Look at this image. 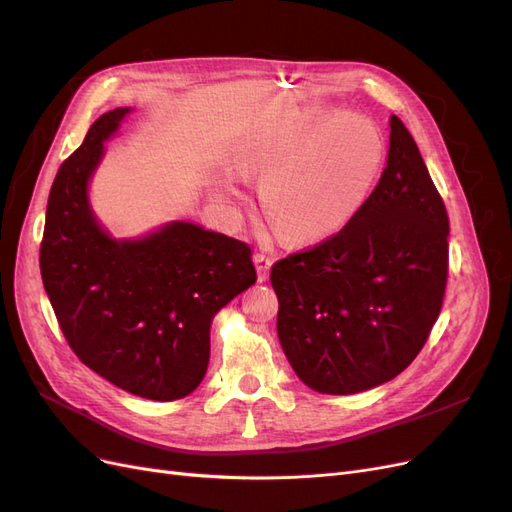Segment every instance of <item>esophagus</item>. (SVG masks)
Segmentation results:
<instances>
[{"mask_svg": "<svg viewBox=\"0 0 512 512\" xmlns=\"http://www.w3.org/2000/svg\"><path fill=\"white\" fill-rule=\"evenodd\" d=\"M254 265H256V271H258V282H267L273 260L265 254H254Z\"/></svg>", "mask_w": 512, "mask_h": 512, "instance_id": "esophagus-1", "label": "esophagus"}]
</instances>
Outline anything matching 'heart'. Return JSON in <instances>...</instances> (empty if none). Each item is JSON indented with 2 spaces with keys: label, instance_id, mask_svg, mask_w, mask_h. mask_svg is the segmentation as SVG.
I'll return each mask as SVG.
<instances>
[{
  "label": "heart",
  "instance_id": "b5f03b06",
  "mask_svg": "<svg viewBox=\"0 0 512 512\" xmlns=\"http://www.w3.org/2000/svg\"><path fill=\"white\" fill-rule=\"evenodd\" d=\"M382 164L384 141L374 123L312 108L277 132L247 141L239 151V168L220 170L213 194L230 205L239 198L245 175H258L269 218L292 243H318L356 220Z\"/></svg>",
  "mask_w": 512,
  "mask_h": 512
}]
</instances>
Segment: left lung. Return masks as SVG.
I'll use <instances>...</instances> for the list:
<instances>
[{
	"mask_svg": "<svg viewBox=\"0 0 512 512\" xmlns=\"http://www.w3.org/2000/svg\"><path fill=\"white\" fill-rule=\"evenodd\" d=\"M386 168L356 220L271 267L277 337L309 389L352 395L399 376L438 320L448 215L412 134L391 115Z\"/></svg>",
	"mask_w": 512,
	"mask_h": 512,
	"instance_id": "left-lung-1",
	"label": "left lung"
}]
</instances>
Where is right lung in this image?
Segmentation results:
<instances>
[{
    "label": "right lung",
    "mask_w": 512,
    "mask_h": 512,
    "mask_svg": "<svg viewBox=\"0 0 512 512\" xmlns=\"http://www.w3.org/2000/svg\"><path fill=\"white\" fill-rule=\"evenodd\" d=\"M132 113L94 121L59 166L46 205L40 273L74 354L132 395L173 401L203 382L215 314L256 282L252 250L222 232L173 220L113 237L89 200L104 143Z\"/></svg>",
    "instance_id": "obj_1"
}]
</instances>
